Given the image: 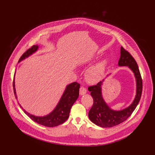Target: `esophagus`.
I'll list each match as a JSON object with an SVG mask.
<instances>
[{"label":"esophagus","instance_id":"34e87169","mask_svg":"<svg viewBox=\"0 0 155 155\" xmlns=\"http://www.w3.org/2000/svg\"><path fill=\"white\" fill-rule=\"evenodd\" d=\"M86 93H87V89L84 87H81L80 88V94L81 95H83Z\"/></svg>","mask_w":155,"mask_h":155}]
</instances>
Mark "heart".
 Returning a JSON list of instances; mask_svg holds the SVG:
<instances>
[{"mask_svg":"<svg viewBox=\"0 0 155 155\" xmlns=\"http://www.w3.org/2000/svg\"><path fill=\"white\" fill-rule=\"evenodd\" d=\"M109 64V60L104 58L88 70L86 73V79L89 83H97L102 79Z\"/></svg>","mask_w":155,"mask_h":155,"instance_id":"heart-1","label":"heart"}]
</instances>
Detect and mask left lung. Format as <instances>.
I'll return each mask as SVG.
<instances>
[{
  "label": "left lung",
  "instance_id": "1",
  "mask_svg": "<svg viewBox=\"0 0 155 155\" xmlns=\"http://www.w3.org/2000/svg\"><path fill=\"white\" fill-rule=\"evenodd\" d=\"M118 64L119 67H128L134 73L136 81V94L129 107L120 110H114L108 106L102 97V85L104 80L95 85L89 87L88 90L91 92L94 104L89 110L88 117L93 123L102 127H111L123 123L132 114L141 97L143 82L137 64L131 54L122 46Z\"/></svg>",
  "mask_w": 155,
  "mask_h": 155
}]
</instances>
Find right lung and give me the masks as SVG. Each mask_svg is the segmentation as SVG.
<instances>
[{
  "label": "right lung",
  "instance_id": "add662e5",
  "mask_svg": "<svg viewBox=\"0 0 155 155\" xmlns=\"http://www.w3.org/2000/svg\"><path fill=\"white\" fill-rule=\"evenodd\" d=\"M38 45L32 46L21 56L19 60V62L24 60L26 58H28V56L35 53L38 50ZM80 85L76 82L68 85L66 88H65L64 93L63 94L58 104H57L54 109L51 113L45 116L39 117L32 115L29 112H26L24 109H23V108L21 107V105L19 104V105H20L21 108L23 109L26 114L28 117H29L32 120L36 122V123L46 127H54L59 126L64 123L68 119L72 105L75 103V102L77 101L78 97ZM13 88L15 99H18V97L17 95H16L15 88L14 78L13 82Z\"/></svg>",
  "mask_w": 155,
  "mask_h": 155
}]
</instances>
